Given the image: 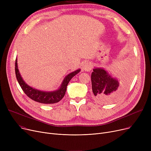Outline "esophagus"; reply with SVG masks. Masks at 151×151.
I'll return each instance as SVG.
<instances>
[{"label":"esophagus","mask_w":151,"mask_h":151,"mask_svg":"<svg viewBox=\"0 0 151 151\" xmlns=\"http://www.w3.org/2000/svg\"><path fill=\"white\" fill-rule=\"evenodd\" d=\"M92 68V65L89 62H85L83 65V69L85 71H89Z\"/></svg>","instance_id":"esophagus-1"}]
</instances>
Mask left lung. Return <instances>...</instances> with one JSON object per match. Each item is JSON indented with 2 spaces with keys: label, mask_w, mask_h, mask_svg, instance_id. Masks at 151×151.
Here are the masks:
<instances>
[{
  "label": "left lung",
  "mask_w": 151,
  "mask_h": 151,
  "mask_svg": "<svg viewBox=\"0 0 151 151\" xmlns=\"http://www.w3.org/2000/svg\"><path fill=\"white\" fill-rule=\"evenodd\" d=\"M92 97L100 104H111L121 99L127 88V80L121 83L102 68H95L91 74Z\"/></svg>",
  "instance_id": "obj_1"
}]
</instances>
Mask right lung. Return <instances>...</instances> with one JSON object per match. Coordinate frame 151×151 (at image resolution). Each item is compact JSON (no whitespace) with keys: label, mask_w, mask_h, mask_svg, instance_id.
<instances>
[{"label":"right lung","mask_w":151,"mask_h":151,"mask_svg":"<svg viewBox=\"0 0 151 151\" xmlns=\"http://www.w3.org/2000/svg\"><path fill=\"white\" fill-rule=\"evenodd\" d=\"M81 71L80 69L76 70L75 71H73L68 75H67L60 85L59 89L54 91L51 92H46V91H42L37 89H35L32 87L27 85L24 81L23 80L22 78L21 77L18 68V63L17 59H16L15 61V73L17 79L18 80V83L19 84L21 89L24 91L27 96L37 102L41 103V104H52L58 103L60 101L62 98L64 97L65 92L67 90V86L74 76L78 74Z\"/></svg>","instance_id":"obj_1"}]
</instances>
